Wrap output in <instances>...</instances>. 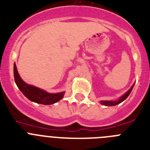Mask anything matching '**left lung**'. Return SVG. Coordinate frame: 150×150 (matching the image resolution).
Listing matches in <instances>:
<instances>
[{
  "label": "left lung",
  "instance_id": "obj_1",
  "mask_svg": "<svg viewBox=\"0 0 150 150\" xmlns=\"http://www.w3.org/2000/svg\"><path fill=\"white\" fill-rule=\"evenodd\" d=\"M134 86V84L132 86V88H130L129 90H128V91H127L126 93L124 95H122V96L120 98V99H119V100H117V101H108V100H101L100 101V103H101V104H104V105H106V106H115L116 105V104H120L121 102H122L123 100H125V99L127 98L128 97V95H130V93H131V91H132V88H133Z\"/></svg>",
  "mask_w": 150,
  "mask_h": 150
}]
</instances>
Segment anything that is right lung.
<instances>
[{"label":"right lung","mask_w":150,"mask_h":150,"mask_svg":"<svg viewBox=\"0 0 150 150\" xmlns=\"http://www.w3.org/2000/svg\"><path fill=\"white\" fill-rule=\"evenodd\" d=\"M13 72H14V79L18 88L23 93V95L31 101L38 104L49 105V104H55L64 97V92L56 94L48 93L40 88L25 83L18 74L16 64H14Z\"/></svg>","instance_id":"right-lung-1"}]
</instances>
